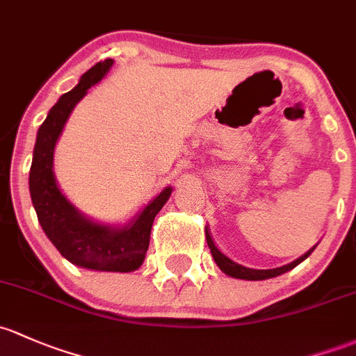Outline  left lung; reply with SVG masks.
I'll use <instances>...</instances> for the list:
<instances>
[{"instance_id":"8db88e82","label":"left lung","mask_w":356,"mask_h":356,"mask_svg":"<svg viewBox=\"0 0 356 356\" xmlns=\"http://www.w3.org/2000/svg\"><path fill=\"white\" fill-rule=\"evenodd\" d=\"M207 242H208L209 250H211L213 259H215V263L218 264V268L222 269L225 275L232 276V278H238V280H250V282H259V280L275 278V276L283 275V273L290 271V269L298 266V264H300L304 259H307V257H309L310 254H312V250H314V247H312L310 250H307L304 256H300L298 259H295L293 263L285 264V266L273 268V269H252V268L242 266V264L235 263V261H232L230 257H227L225 254H223L222 250H220L218 247L215 245V242H213V238H211V235H209L208 228H207Z\"/></svg>"}]
</instances>
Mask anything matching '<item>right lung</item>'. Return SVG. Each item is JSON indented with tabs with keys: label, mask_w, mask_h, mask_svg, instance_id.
<instances>
[{
	"label": "right lung",
	"mask_w": 356,
	"mask_h": 356,
	"mask_svg": "<svg viewBox=\"0 0 356 356\" xmlns=\"http://www.w3.org/2000/svg\"><path fill=\"white\" fill-rule=\"evenodd\" d=\"M112 65V59L97 63L81 74L76 87L61 95L52 106L46 121L37 131L29 188L40 227L63 257L80 268L129 273L143 264L153 220L170 197L172 188H165L155 200L149 201L128 225L109 227L81 215L58 188L52 172L56 141L63 133L71 111L87 95L90 87L106 76Z\"/></svg>",
	"instance_id": "add662e5"
}]
</instances>
